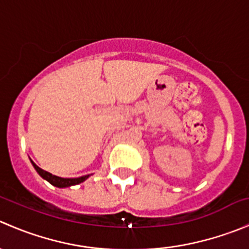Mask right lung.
I'll return each mask as SVG.
<instances>
[{"instance_id":"1","label":"right lung","mask_w":249,"mask_h":249,"mask_svg":"<svg viewBox=\"0 0 249 249\" xmlns=\"http://www.w3.org/2000/svg\"><path fill=\"white\" fill-rule=\"evenodd\" d=\"M31 160V159H30ZM31 164L32 166L35 167V170H36L37 173H38L39 176H41L43 179L48 180V182L50 183L52 185H54V187H57V188H67V187H72V185H76V184H79V183L84 182L85 179H88V178L90 177V175H85V176H82V177H77V178H62V177H57V176L55 175H52L50 172H47L44 171V170H42L41 167L37 166L36 164H35L34 161L31 160Z\"/></svg>"}]
</instances>
